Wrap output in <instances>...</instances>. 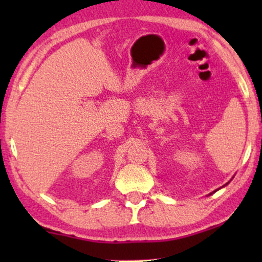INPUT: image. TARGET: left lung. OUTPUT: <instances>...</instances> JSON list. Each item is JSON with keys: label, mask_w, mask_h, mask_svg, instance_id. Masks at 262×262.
I'll return each mask as SVG.
<instances>
[{"label": "left lung", "mask_w": 262, "mask_h": 262, "mask_svg": "<svg viewBox=\"0 0 262 262\" xmlns=\"http://www.w3.org/2000/svg\"><path fill=\"white\" fill-rule=\"evenodd\" d=\"M228 184H229V182H228ZM228 184H225L224 186H227ZM224 186H222V187H224ZM218 189H220V188H218ZM218 189H216V191H218ZM216 191H214V192H216ZM214 192H213V193H214ZM210 194H212V193H210Z\"/></svg>", "instance_id": "left-lung-1"}]
</instances>
